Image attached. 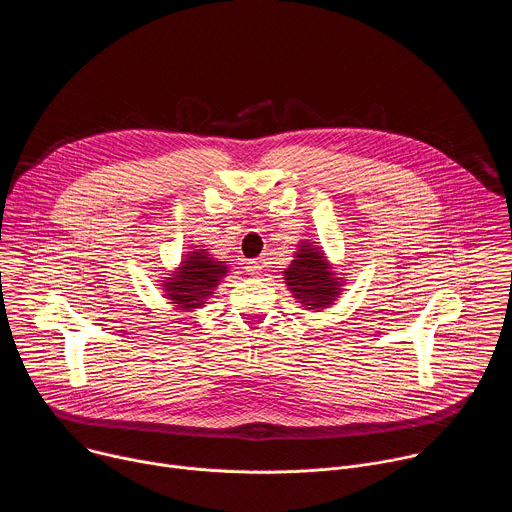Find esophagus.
<instances>
[{
  "instance_id": "esophagus-1",
  "label": "esophagus",
  "mask_w": 512,
  "mask_h": 512,
  "mask_svg": "<svg viewBox=\"0 0 512 512\" xmlns=\"http://www.w3.org/2000/svg\"><path fill=\"white\" fill-rule=\"evenodd\" d=\"M247 273L251 275V277H261L263 275V269H261V261H257V259H251V261H247Z\"/></svg>"
}]
</instances>
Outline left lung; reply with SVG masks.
Here are the masks:
<instances>
[{
  "mask_svg": "<svg viewBox=\"0 0 512 512\" xmlns=\"http://www.w3.org/2000/svg\"><path fill=\"white\" fill-rule=\"evenodd\" d=\"M346 273L336 271L322 245L314 241H300L294 259L283 269V283L298 306L310 312H324L332 308L342 296Z\"/></svg>",
  "mask_w": 512,
  "mask_h": 512,
  "instance_id": "8db88e82",
  "label": "left lung"
}]
</instances>
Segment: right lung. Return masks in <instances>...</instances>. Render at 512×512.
<instances>
[{
  "label": "right lung",
  "instance_id": "add662e5",
  "mask_svg": "<svg viewBox=\"0 0 512 512\" xmlns=\"http://www.w3.org/2000/svg\"><path fill=\"white\" fill-rule=\"evenodd\" d=\"M227 261H221L210 253V249L196 245L186 251L180 263L160 275L162 296L174 310L196 312L204 308L212 298L214 289L229 275Z\"/></svg>",
  "mask_w": 512,
  "mask_h": 512
}]
</instances>
